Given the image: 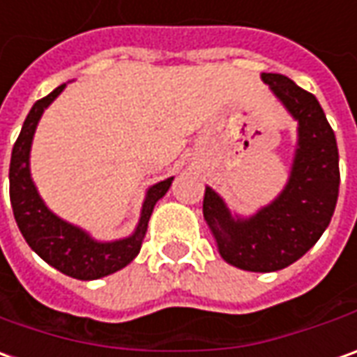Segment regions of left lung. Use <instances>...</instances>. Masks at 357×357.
I'll return each instance as SVG.
<instances>
[{"mask_svg": "<svg viewBox=\"0 0 357 357\" xmlns=\"http://www.w3.org/2000/svg\"><path fill=\"white\" fill-rule=\"evenodd\" d=\"M261 80L298 123L287 184L251 216L231 212L206 186L202 212L224 261L243 271L271 273L301 259L328 228L340 169L336 135L317 98L283 74L263 73Z\"/></svg>", "mask_w": 357, "mask_h": 357, "instance_id": "8db88e82", "label": "left lung"}]
</instances>
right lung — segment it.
<instances>
[{"mask_svg":"<svg viewBox=\"0 0 357 357\" xmlns=\"http://www.w3.org/2000/svg\"><path fill=\"white\" fill-rule=\"evenodd\" d=\"M66 84H61L31 107L11 153L9 196H11L17 226L29 243V248L61 273L80 281H94L123 269L137 257L143 238L147 234V224L153 214V208L167 195L174 176H169L147 188L141 206L139 222L128 238L100 241L80 226H74L61 216H56L45 204V200L40 198L39 190L33 183L29 159H31V145L40 116L59 98Z\"/></svg>","mask_w":357,"mask_h":357,"instance_id":"1","label":"right lung"}]
</instances>
